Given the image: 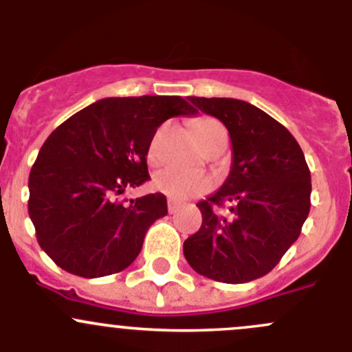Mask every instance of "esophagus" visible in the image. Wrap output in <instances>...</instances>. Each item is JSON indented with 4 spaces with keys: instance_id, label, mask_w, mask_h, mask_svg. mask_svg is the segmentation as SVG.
I'll return each mask as SVG.
<instances>
[{
    "instance_id": "34e87169",
    "label": "esophagus",
    "mask_w": 352,
    "mask_h": 352,
    "mask_svg": "<svg viewBox=\"0 0 352 352\" xmlns=\"http://www.w3.org/2000/svg\"><path fill=\"white\" fill-rule=\"evenodd\" d=\"M182 206V202L177 201V199H168V212L173 214V212L179 211V208Z\"/></svg>"
}]
</instances>
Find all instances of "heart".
Returning <instances> with one entry per match:
<instances>
[{
  "label": "heart",
  "mask_w": 352,
  "mask_h": 352,
  "mask_svg": "<svg viewBox=\"0 0 352 352\" xmlns=\"http://www.w3.org/2000/svg\"><path fill=\"white\" fill-rule=\"evenodd\" d=\"M194 133H196L199 143L202 148L209 146L214 140L225 136V129L221 124L211 117H202V119L196 120L194 124ZM155 143L153 140L150 146V155L155 153ZM153 186L156 190L163 192L165 196H170L173 199H186L194 194L206 192L211 186L209 179L199 172H192V170H184L177 168V166H166V168L160 170L155 175Z\"/></svg>",
  "instance_id": "heart-1"
}]
</instances>
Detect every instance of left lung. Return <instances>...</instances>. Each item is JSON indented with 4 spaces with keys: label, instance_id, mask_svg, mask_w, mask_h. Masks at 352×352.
<instances>
[{
    "label": "left lung",
    "instance_id": "1",
    "mask_svg": "<svg viewBox=\"0 0 352 352\" xmlns=\"http://www.w3.org/2000/svg\"><path fill=\"white\" fill-rule=\"evenodd\" d=\"M226 126L233 148L228 179L197 202L202 225L184 242L197 274L240 285L278 265L310 212L311 177L293 134L264 110L236 98L189 97Z\"/></svg>",
    "mask_w": 352,
    "mask_h": 352
}]
</instances>
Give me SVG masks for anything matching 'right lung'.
I'll list each match as a JSON object with an SVG mask.
<instances>
[{
    "label": "right lung",
    "mask_w": 352,
    "mask_h": 352,
    "mask_svg": "<svg viewBox=\"0 0 352 352\" xmlns=\"http://www.w3.org/2000/svg\"><path fill=\"white\" fill-rule=\"evenodd\" d=\"M197 110L182 97H110L56 127L28 177V214L42 250L81 278L124 271L148 228L168 212L163 194L119 201L150 179L146 155L156 129Z\"/></svg>",
    "instance_id": "obj_1"
}]
</instances>
